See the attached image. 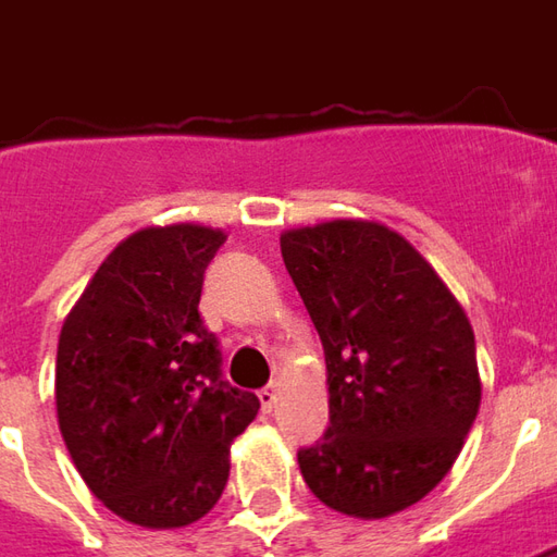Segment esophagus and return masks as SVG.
Returning <instances> with one entry per match:
<instances>
[{"label":"esophagus","mask_w":557,"mask_h":557,"mask_svg":"<svg viewBox=\"0 0 557 557\" xmlns=\"http://www.w3.org/2000/svg\"><path fill=\"white\" fill-rule=\"evenodd\" d=\"M257 395H260V405H263V410L270 413V410L275 408V401H278V383H267V386L257 392Z\"/></svg>","instance_id":"esophagus-1"}]
</instances>
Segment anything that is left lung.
<instances>
[{"instance_id": "obj_1", "label": "left lung", "mask_w": 557, "mask_h": 557, "mask_svg": "<svg viewBox=\"0 0 557 557\" xmlns=\"http://www.w3.org/2000/svg\"><path fill=\"white\" fill-rule=\"evenodd\" d=\"M327 364L331 426L297 462L324 506L401 512L450 472L479 417L475 334L408 238L374 220L282 235Z\"/></svg>"}]
</instances>
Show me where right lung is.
Here are the masks:
<instances>
[{
	"label": "right lung",
	"mask_w": 557,
	"mask_h": 557,
	"mask_svg": "<svg viewBox=\"0 0 557 557\" xmlns=\"http://www.w3.org/2000/svg\"><path fill=\"white\" fill-rule=\"evenodd\" d=\"M226 235L149 226L115 248L58 343V423L78 475L119 518L149 531L199 521L230 479V444L260 410L223 380L199 315L205 270Z\"/></svg>",
	"instance_id": "1"
}]
</instances>
